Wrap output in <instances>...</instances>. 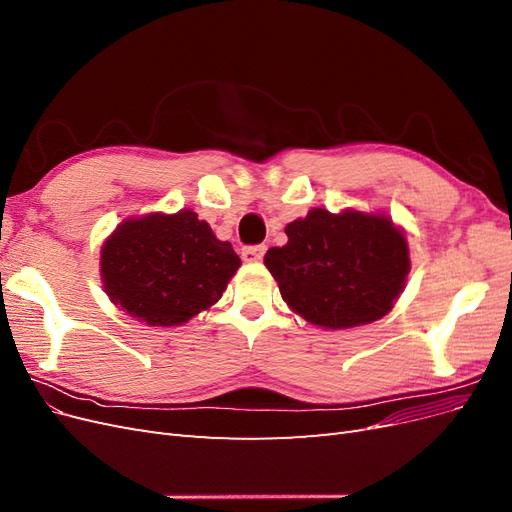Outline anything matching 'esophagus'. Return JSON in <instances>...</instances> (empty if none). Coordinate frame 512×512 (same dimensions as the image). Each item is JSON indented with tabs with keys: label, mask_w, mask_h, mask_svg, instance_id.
<instances>
[{
	"label": "esophagus",
	"mask_w": 512,
	"mask_h": 512,
	"mask_svg": "<svg viewBox=\"0 0 512 512\" xmlns=\"http://www.w3.org/2000/svg\"><path fill=\"white\" fill-rule=\"evenodd\" d=\"M265 252H267L265 245H245L241 250V256L245 262H260Z\"/></svg>",
	"instance_id": "1"
}]
</instances>
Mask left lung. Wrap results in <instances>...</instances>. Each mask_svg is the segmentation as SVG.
<instances>
[{
  "instance_id": "1",
  "label": "left lung",
  "mask_w": 512,
  "mask_h": 512,
  "mask_svg": "<svg viewBox=\"0 0 512 512\" xmlns=\"http://www.w3.org/2000/svg\"><path fill=\"white\" fill-rule=\"evenodd\" d=\"M265 265L282 299L307 322L350 329L389 314L410 271L406 237L384 215L312 209L286 226Z\"/></svg>"
}]
</instances>
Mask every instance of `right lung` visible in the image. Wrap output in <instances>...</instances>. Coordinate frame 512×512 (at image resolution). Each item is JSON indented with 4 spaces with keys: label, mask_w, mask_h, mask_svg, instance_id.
Listing matches in <instances>:
<instances>
[{
    "label": "right lung",
    "mask_w": 512,
    "mask_h": 512,
    "mask_svg": "<svg viewBox=\"0 0 512 512\" xmlns=\"http://www.w3.org/2000/svg\"><path fill=\"white\" fill-rule=\"evenodd\" d=\"M241 260L207 222L183 209L123 222L102 247V282L115 305L151 327H175L220 301Z\"/></svg>",
    "instance_id": "add662e5"
}]
</instances>
